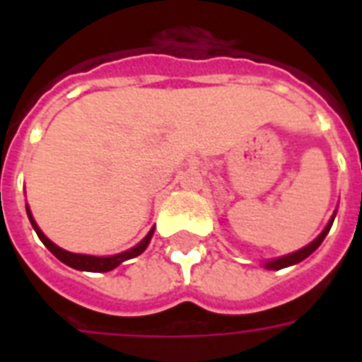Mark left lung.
<instances>
[{
    "mask_svg": "<svg viewBox=\"0 0 362 362\" xmlns=\"http://www.w3.org/2000/svg\"><path fill=\"white\" fill-rule=\"evenodd\" d=\"M332 221H334V216H332V220L327 223V227L323 229V233H321L320 237L315 238L312 244H308V246H304L303 250H298V252L295 253H289V255H284V257L280 259H274V261H269V263H264V269H269V270H280V269H286V267H291V264L295 263H300L303 259H306L310 255V253H314L317 247H320V244L323 242V238L327 237V233L331 231V226H332Z\"/></svg>",
    "mask_w": 362,
    "mask_h": 362,
    "instance_id": "obj_1",
    "label": "left lung"
}]
</instances>
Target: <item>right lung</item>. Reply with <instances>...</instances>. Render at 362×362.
Segmentation results:
<instances>
[{"label": "right lung", "mask_w": 362, "mask_h": 362, "mask_svg": "<svg viewBox=\"0 0 362 362\" xmlns=\"http://www.w3.org/2000/svg\"><path fill=\"white\" fill-rule=\"evenodd\" d=\"M28 218H30L31 226H33V229H35L37 237L41 238L42 244H45V246H47L48 250H50V252H52L59 261H62V263L69 264V267H73V269L76 270H88V272H109V270L116 269L118 264L127 261V259H133L136 257V255H141V253L146 250L148 244H150V238H152L153 235V229H152V231L148 233L146 237L142 238L141 244H136L135 247H131V250H127V252H122L118 253V255H110V257H95V255H81V253L65 252V250L58 247L54 242H50L45 235H42V231L37 227L35 220H33V216H31L30 210H28Z\"/></svg>", "instance_id": "add662e5"}]
</instances>
